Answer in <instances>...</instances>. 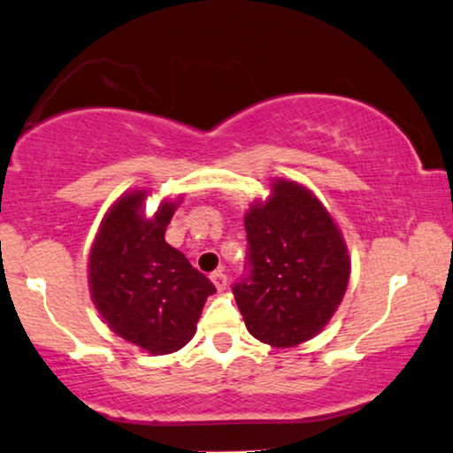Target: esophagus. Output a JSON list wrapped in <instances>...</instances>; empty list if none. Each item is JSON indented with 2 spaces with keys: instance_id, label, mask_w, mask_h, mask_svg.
<instances>
[{
  "instance_id": "esophagus-1",
  "label": "esophagus",
  "mask_w": 453,
  "mask_h": 453,
  "mask_svg": "<svg viewBox=\"0 0 453 453\" xmlns=\"http://www.w3.org/2000/svg\"><path fill=\"white\" fill-rule=\"evenodd\" d=\"M211 282H213L215 288L221 293V290H226V286H227V276L219 269V272L211 273Z\"/></svg>"
}]
</instances>
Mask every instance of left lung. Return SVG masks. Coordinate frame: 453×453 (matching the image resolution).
<instances>
[{
  "instance_id": "1",
  "label": "left lung",
  "mask_w": 453,
  "mask_h": 453,
  "mask_svg": "<svg viewBox=\"0 0 453 453\" xmlns=\"http://www.w3.org/2000/svg\"><path fill=\"white\" fill-rule=\"evenodd\" d=\"M250 272L234 284L257 341L296 347L324 330L345 296L351 259L345 238L305 186L276 180L244 215Z\"/></svg>"
}]
</instances>
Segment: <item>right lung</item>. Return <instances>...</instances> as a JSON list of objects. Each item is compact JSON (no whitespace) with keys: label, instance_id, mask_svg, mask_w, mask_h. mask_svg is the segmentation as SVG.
Returning <instances> with one entry per match:
<instances>
[{"label":"right lung","instance_id":"obj_1","mask_svg":"<svg viewBox=\"0 0 453 453\" xmlns=\"http://www.w3.org/2000/svg\"><path fill=\"white\" fill-rule=\"evenodd\" d=\"M146 194H123L102 219L89 250V293L114 334L152 355H167L196 334L215 286L165 242L177 200L160 203L146 219Z\"/></svg>","mask_w":453,"mask_h":453}]
</instances>
